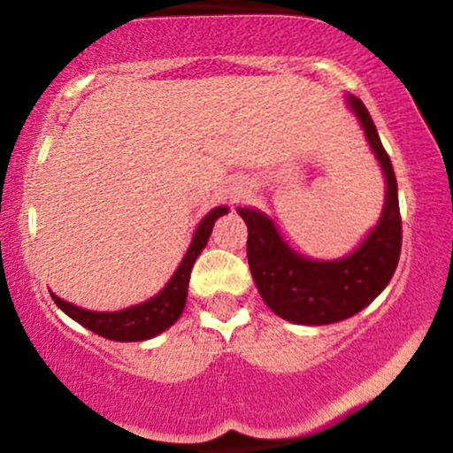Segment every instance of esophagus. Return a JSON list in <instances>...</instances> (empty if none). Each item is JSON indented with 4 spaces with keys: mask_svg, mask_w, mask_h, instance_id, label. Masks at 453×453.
<instances>
[{
    "mask_svg": "<svg viewBox=\"0 0 453 453\" xmlns=\"http://www.w3.org/2000/svg\"><path fill=\"white\" fill-rule=\"evenodd\" d=\"M248 193H250V187L248 185H245V183H234L231 189H228V199H231V203H237L245 196H248Z\"/></svg>",
    "mask_w": 453,
    "mask_h": 453,
    "instance_id": "obj_1",
    "label": "esophagus"
}]
</instances>
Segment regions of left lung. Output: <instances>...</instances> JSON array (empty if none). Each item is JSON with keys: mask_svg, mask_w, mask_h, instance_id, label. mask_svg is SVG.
<instances>
[{"mask_svg": "<svg viewBox=\"0 0 453 453\" xmlns=\"http://www.w3.org/2000/svg\"><path fill=\"white\" fill-rule=\"evenodd\" d=\"M387 179L379 225L349 256L331 262L299 256L266 214L237 208L248 225V262L257 291L270 310L296 325H333L360 312L389 285L402 251L397 180L366 105L348 96Z\"/></svg>", "mask_w": 453, "mask_h": 453, "instance_id": "left-lung-1", "label": "left lung"}]
</instances>
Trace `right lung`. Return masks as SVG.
I'll list each match as a JSON object with an SVG mask.
<instances>
[{
	"label": "right lung",
	"instance_id": "right-lung-1",
	"mask_svg": "<svg viewBox=\"0 0 453 453\" xmlns=\"http://www.w3.org/2000/svg\"><path fill=\"white\" fill-rule=\"evenodd\" d=\"M226 212V205H220V208H214L212 212L205 214L173 279L156 297L148 299V302L125 308L120 312H91V310L64 302L56 293H51V297H54L56 305L64 314H68L70 319L89 328V331L111 339V342H145V339L156 337V334L166 331L168 326H173L179 320V316L183 314L193 264H196L197 256L202 254L205 243H208L214 222Z\"/></svg>",
	"mask_w": 453,
	"mask_h": 453
}]
</instances>
